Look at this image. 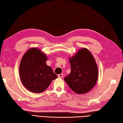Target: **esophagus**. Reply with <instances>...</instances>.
<instances>
[{
    "mask_svg": "<svg viewBox=\"0 0 123 123\" xmlns=\"http://www.w3.org/2000/svg\"><path fill=\"white\" fill-rule=\"evenodd\" d=\"M63 74H58V77H59V78H62V77H63Z\"/></svg>",
    "mask_w": 123,
    "mask_h": 123,
    "instance_id": "1",
    "label": "esophagus"
}]
</instances>
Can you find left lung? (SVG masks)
Instances as JSON below:
<instances>
[{"mask_svg": "<svg viewBox=\"0 0 123 123\" xmlns=\"http://www.w3.org/2000/svg\"><path fill=\"white\" fill-rule=\"evenodd\" d=\"M69 61L71 72L64 78L73 91L77 94L89 92L98 79V68L96 60L88 49L82 48Z\"/></svg>", "mask_w": 123, "mask_h": 123, "instance_id": "1", "label": "left lung"}]
</instances>
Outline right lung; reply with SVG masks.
<instances>
[{
	"label": "right lung",
	"mask_w": 123,
	"mask_h": 123,
	"mask_svg": "<svg viewBox=\"0 0 123 123\" xmlns=\"http://www.w3.org/2000/svg\"><path fill=\"white\" fill-rule=\"evenodd\" d=\"M47 59V55L37 48L29 49L22 57L19 67V77L29 91L41 93L58 77L46 64Z\"/></svg>",
	"instance_id": "1"
}]
</instances>
